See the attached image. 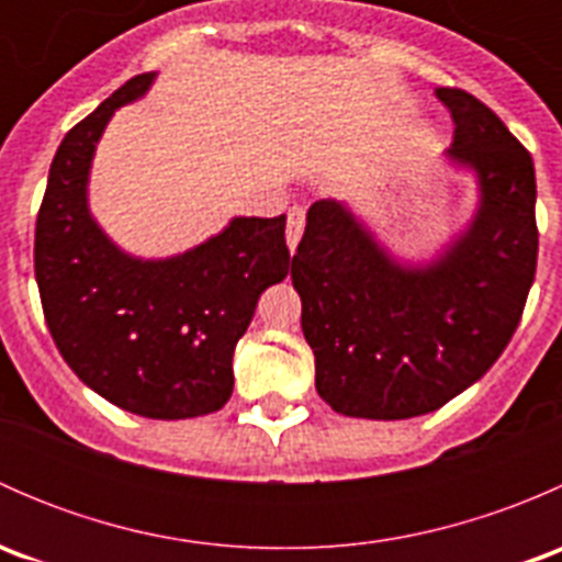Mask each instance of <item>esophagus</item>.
<instances>
[{
    "label": "esophagus",
    "mask_w": 562,
    "mask_h": 562,
    "mask_svg": "<svg viewBox=\"0 0 562 562\" xmlns=\"http://www.w3.org/2000/svg\"><path fill=\"white\" fill-rule=\"evenodd\" d=\"M304 223H307V212H304V206H293L291 212H288V225H285V236H288V247H291V252L296 249L299 239H302Z\"/></svg>",
    "instance_id": "esophagus-1"
}]
</instances>
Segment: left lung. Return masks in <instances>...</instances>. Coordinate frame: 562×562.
<instances>
[{
	"instance_id": "obj_1",
	"label": "left lung",
	"mask_w": 562,
	"mask_h": 562,
	"mask_svg": "<svg viewBox=\"0 0 562 562\" xmlns=\"http://www.w3.org/2000/svg\"><path fill=\"white\" fill-rule=\"evenodd\" d=\"M454 119L451 162L481 206L427 266H402L337 201H315L293 255L315 389L331 411L396 422L432 413L501 359L536 280V168L492 108L438 89Z\"/></svg>"
}]
</instances>
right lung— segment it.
<instances>
[{
    "label": "right lung",
    "mask_w": 562,
    "mask_h": 562,
    "mask_svg": "<svg viewBox=\"0 0 562 562\" xmlns=\"http://www.w3.org/2000/svg\"><path fill=\"white\" fill-rule=\"evenodd\" d=\"M130 78L56 149L37 212L35 277L61 359L111 405L146 418H195L234 391V348L260 293L291 271L285 214L236 217L168 260L122 252L87 206L94 146L119 105L149 89Z\"/></svg>",
    "instance_id": "1"
}]
</instances>
